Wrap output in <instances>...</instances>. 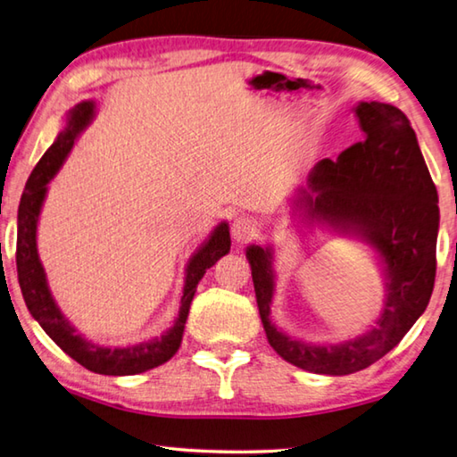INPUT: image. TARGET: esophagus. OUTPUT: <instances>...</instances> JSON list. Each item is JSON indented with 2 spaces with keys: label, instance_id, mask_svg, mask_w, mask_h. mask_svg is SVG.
<instances>
[{
  "label": "esophagus",
  "instance_id": "esophagus-1",
  "mask_svg": "<svg viewBox=\"0 0 457 457\" xmlns=\"http://www.w3.org/2000/svg\"><path fill=\"white\" fill-rule=\"evenodd\" d=\"M255 236H257L255 221L245 218V215L244 218L234 220V223H231V237H234V242L247 244V242H252V239H255Z\"/></svg>",
  "mask_w": 457,
  "mask_h": 457
}]
</instances>
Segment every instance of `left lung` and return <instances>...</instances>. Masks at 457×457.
I'll list each match as a JSON object with an SVG mask.
<instances>
[{
    "label": "left lung",
    "instance_id": "8db88e82",
    "mask_svg": "<svg viewBox=\"0 0 457 457\" xmlns=\"http://www.w3.org/2000/svg\"><path fill=\"white\" fill-rule=\"evenodd\" d=\"M353 112L363 142L347 147L336 162L315 163L289 204L294 215L310 226L318 223L373 247L386 286L384 310L376 323L342 344L315 345L289 337L270 320L276 289L273 247L245 250L270 345L294 366L326 376L366 370L394 350L426 312L436 281L437 189L416 131L405 113L389 104L360 102Z\"/></svg>",
    "mask_w": 457,
    "mask_h": 457
}]
</instances>
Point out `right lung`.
Here are the masks:
<instances>
[{
  "instance_id": "add662e5",
  "label": "right lung",
  "mask_w": 457,
  "mask_h": 457,
  "mask_svg": "<svg viewBox=\"0 0 457 457\" xmlns=\"http://www.w3.org/2000/svg\"><path fill=\"white\" fill-rule=\"evenodd\" d=\"M96 118V102H79L65 113V128L60 131L52 147L33 168L26 184V192L21 195L18 210V250H15V263H18V279L23 294V300L29 313L33 315L46 334L70 355V358L81 363L86 370L102 373V376H136L147 370L162 366L171 360L181 345L184 337L186 320L189 305L195 295L197 284L204 273L229 252V226L221 221L205 239L200 250L189 257L184 279V295H181L179 313L173 326L163 336L147 339V342L128 345V347H105L89 342L68 318L57 308L52 292H49L46 270L39 262L37 253V220L44 205L47 184L60 171L65 157L70 155L73 144L79 137L91 120Z\"/></svg>"
}]
</instances>
